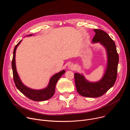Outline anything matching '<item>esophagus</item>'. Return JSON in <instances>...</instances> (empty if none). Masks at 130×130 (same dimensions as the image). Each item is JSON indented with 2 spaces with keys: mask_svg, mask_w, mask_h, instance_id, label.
<instances>
[{
  "mask_svg": "<svg viewBox=\"0 0 130 130\" xmlns=\"http://www.w3.org/2000/svg\"><path fill=\"white\" fill-rule=\"evenodd\" d=\"M68 69H69L74 70V69H75L76 67H75V65H74L73 64H72V63H70V64H69L68 65Z\"/></svg>",
  "mask_w": 130,
  "mask_h": 130,
  "instance_id": "1",
  "label": "esophagus"
}]
</instances>
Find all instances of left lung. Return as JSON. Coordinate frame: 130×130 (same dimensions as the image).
<instances>
[{
  "instance_id": "left-lung-1",
  "label": "left lung",
  "mask_w": 130,
  "mask_h": 130,
  "mask_svg": "<svg viewBox=\"0 0 130 130\" xmlns=\"http://www.w3.org/2000/svg\"><path fill=\"white\" fill-rule=\"evenodd\" d=\"M94 31L96 34L92 40V43H99L106 51L107 64L104 75L99 81L90 82L86 79L82 73L74 74L78 92L82 96L89 98L102 96L114 85L119 62L118 54L114 41L102 30L94 29Z\"/></svg>"
}]
</instances>
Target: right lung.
I'll return each instance as SVG.
<instances>
[{
	"label": "right lung",
	"instance_id": "right-lung-1",
	"mask_svg": "<svg viewBox=\"0 0 130 130\" xmlns=\"http://www.w3.org/2000/svg\"><path fill=\"white\" fill-rule=\"evenodd\" d=\"M33 34L28 35L26 36H31ZM22 40L18 43L14 49L13 57L12 61V67L13 70V79L15 84L17 88L19 90L22 94L30 99L35 101H43L49 99L54 95L55 92V85L60 77L65 73V70H62L60 72L55 73L52 76L50 79L48 85L46 87L41 89H34L30 88L22 82L18 74L17 73L16 63H15V54L17 47L21 44Z\"/></svg>",
	"mask_w": 130,
	"mask_h": 130
}]
</instances>
